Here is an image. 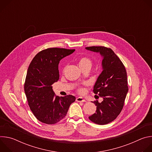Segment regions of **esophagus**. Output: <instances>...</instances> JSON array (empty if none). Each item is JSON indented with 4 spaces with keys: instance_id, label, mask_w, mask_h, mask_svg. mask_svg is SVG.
Returning <instances> with one entry per match:
<instances>
[{
    "instance_id": "obj_1",
    "label": "esophagus",
    "mask_w": 152,
    "mask_h": 152,
    "mask_svg": "<svg viewBox=\"0 0 152 152\" xmlns=\"http://www.w3.org/2000/svg\"><path fill=\"white\" fill-rule=\"evenodd\" d=\"M76 101L78 102H85V100L83 98V97H78L76 98Z\"/></svg>"
}]
</instances>
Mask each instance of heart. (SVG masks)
<instances>
[{
    "label": "heart",
    "instance_id": "heart-1",
    "mask_svg": "<svg viewBox=\"0 0 152 152\" xmlns=\"http://www.w3.org/2000/svg\"><path fill=\"white\" fill-rule=\"evenodd\" d=\"M78 64H79L80 68L82 69L86 67H88V66L91 67V64H92V61L88 57L82 56L78 60ZM83 85H86V83H84ZM84 91H85L84 89L82 87H81V86L77 89V91L80 94L83 93Z\"/></svg>",
    "mask_w": 152,
    "mask_h": 152
}]
</instances>
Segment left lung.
Segmentation results:
<instances>
[{
	"label": "left lung",
	"instance_id": "left-lung-1",
	"mask_svg": "<svg viewBox=\"0 0 152 152\" xmlns=\"http://www.w3.org/2000/svg\"><path fill=\"white\" fill-rule=\"evenodd\" d=\"M86 49L99 52L103 58V71L93 89L94 93L103 100L101 103L98 100L93 102L97 109L89 119L97 124H106L114 120L123 110L128 91L126 70L120 59L111 49L104 46H91Z\"/></svg>",
	"mask_w": 152,
	"mask_h": 152
}]
</instances>
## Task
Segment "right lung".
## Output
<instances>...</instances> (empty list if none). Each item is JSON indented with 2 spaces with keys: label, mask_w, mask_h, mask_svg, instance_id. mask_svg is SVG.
Wrapping results in <instances>:
<instances>
[{
  "label": "right lung",
  "mask_w": 152,
  "mask_h": 152,
  "mask_svg": "<svg viewBox=\"0 0 152 152\" xmlns=\"http://www.w3.org/2000/svg\"><path fill=\"white\" fill-rule=\"evenodd\" d=\"M75 50L57 48L42 50L28 67L24 84L25 94L32 113L43 123L53 124L62 120L76 100L72 95L57 96L52 90V84L59 78L60 60Z\"/></svg>",
  "instance_id": "add662e5"
}]
</instances>
